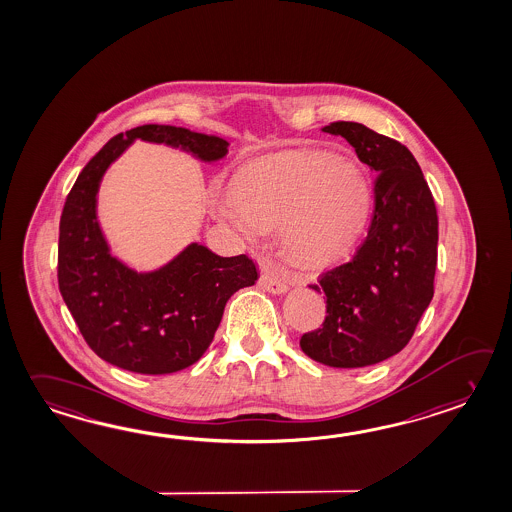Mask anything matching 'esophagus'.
<instances>
[{"label":"esophagus","instance_id":"1","mask_svg":"<svg viewBox=\"0 0 512 512\" xmlns=\"http://www.w3.org/2000/svg\"><path fill=\"white\" fill-rule=\"evenodd\" d=\"M259 284H261L266 292H270V294H284V292L288 290V286H286L284 281L277 279V277H272L270 273H262Z\"/></svg>","mask_w":512,"mask_h":512}]
</instances>
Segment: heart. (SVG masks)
I'll list each match as a JSON object with an SVG mask.
<instances>
[{
	"instance_id": "obj_1",
	"label": "heart",
	"mask_w": 512,
	"mask_h": 512,
	"mask_svg": "<svg viewBox=\"0 0 512 512\" xmlns=\"http://www.w3.org/2000/svg\"><path fill=\"white\" fill-rule=\"evenodd\" d=\"M371 204V182L358 161L286 150L242 165L231 180V196L218 198L213 213L246 239L279 226L288 259L301 268H321L353 248Z\"/></svg>"
}]
</instances>
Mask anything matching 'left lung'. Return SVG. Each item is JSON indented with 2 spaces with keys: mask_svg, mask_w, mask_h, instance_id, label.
I'll return each instance as SVG.
<instances>
[{
  "mask_svg": "<svg viewBox=\"0 0 512 512\" xmlns=\"http://www.w3.org/2000/svg\"><path fill=\"white\" fill-rule=\"evenodd\" d=\"M321 130L345 137L378 172L375 207L353 259L310 284L325 292L327 316L299 345L319 364L354 369L384 362L411 340L433 297L439 220L421 167L402 143L353 121Z\"/></svg>",
  "mask_w": 512,
  "mask_h": 512,
  "instance_id": "8db88e82",
  "label": "left lung"
}]
</instances>
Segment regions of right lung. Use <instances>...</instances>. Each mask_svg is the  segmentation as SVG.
<instances>
[{"label":"right lung","mask_w":512,"mask_h":512,"mask_svg":"<svg viewBox=\"0 0 512 512\" xmlns=\"http://www.w3.org/2000/svg\"><path fill=\"white\" fill-rule=\"evenodd\" d=\"M136 139L163 143L213 163L226 139L182 126L143 125L112 137L82 169L60 216L58 288L91 351L139 375H169L202 358L229 297L259 279L246 255L220 257L191 242L152 272H136L110 253L97 220L104 172Z\"/></svg>","instance_id":"obj_1"}]
</instances>
